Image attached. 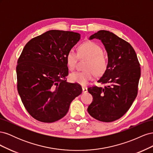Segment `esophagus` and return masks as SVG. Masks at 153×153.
Returning a JSON list of instances; mask_svg holds the SVG:
<instances>
[{
	"label": "esophagus",
	"mask_w": 153,
	"mask_h": 153,
	"mask_svg": "<svg viewBox=\"0 0 153 153\" xmlns=\"http://www.w3.org/2000/svg\"><path fill=\"white\" fill-rule=\"evenodd\" d=\"M82 91H83V92H87V88L86 87H82Z\"/></svg>",
	"instance_id": "esophagus-1"
}]
</instances>
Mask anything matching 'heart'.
<instances>
[{"label":"heart","instance_id":"1","mask_svg":"<svg viewBox=\"0 0 153 153\" xmlns=\"http://www.w3.org/2000/svg\"><path fill=\"white\" fill-rule=\"evenodd\" d=\"M77 54L69 50L66 54V63L70 70L75 69L78 56L80 59H87L84 66V71L72 73L69 75V80L82 85H85L95 76L103 75L107 69L108 61L103 55V51L98 45L87 41L78 46Z\"/></svg>","mask_w":153,"mask_h":153}]
</instances>
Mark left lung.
Wrapping results in <instances>:
<instances>
[{
    "label": "left lung",
    "instance_id": "8db88e82",
    "mask_svg": "<svg viewBox=\"0 0 153 153\" xmlns=\"http://www.w3.org/2000/svg\"><path fill=\"white\" fill-rule=\"evenodd\" d=\"M93 39L101 40L107 52V69L98 81L106 85L88 88L93 99L87 111L100 121L112 122L123 116L136 98L140 63L131 45L112 32L99 30L90 36Z\"/></svg>",
    "mask_w": 153,
    "mask_h": 153
}]
</instances>
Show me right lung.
<instances>
[{
	"label": "right lung",
	"instance_id": "right-lung-1",
	"mask_svg": "<svg viewBox=\"0 0 153 153\" xmlns=\"http://www.w3.org/2000/svg\"><path fill=\"white\" fill-rule=\"evenodd\" d=\"M80 39L77 32L48 30L30 39L18 59V94L27 112L40 122L62 119L82 93L80 85L66 82V54Z\"/></svg>",
	"mask_w": 153,
	"mask_h": 153
}]
</instances>
